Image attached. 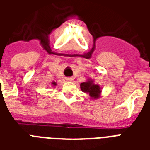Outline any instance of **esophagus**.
Returning <instances> with one entry per match:
<instances>
[{"mask_svg": "<svg viewBox=\"0 0 150 150\" xmlns=\"http://www.w3.org/2000/svg\"><path fill=\"white\" fill-rule=\"evenodd\" d=\"M66 80H67L68 82H71V81H72V79H71V78H67Z\"/></svg>", "mask_w": 150, "mask_h": 150, "instance_id": "obj_1", "label": "esophagus"}]
</instances>
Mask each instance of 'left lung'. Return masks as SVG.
I'll return each mask as SVG.
<instances>
[{
  "label": "left lung",
  "mask_w": 150,
  "mask_h": 150,
  "mask_svg": "<svg viewBox=\"0 0 150 150\" xmlns=\"http://www.w3.org/2000/svg\"><path fill=\"white\" fill-rule=\"evenodd\" d=\"M80 88L82 92L89 94L91 99L96 100L101 96L102 88L97 84L94 83V81L91 79H88L86 82H82L80 84Z\"/></svg>",
  "instance_id": "8db88e82"
}]
</instances>
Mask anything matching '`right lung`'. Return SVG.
Here are the masks:
<instances>
[{
	"instance_id": "add662e5",
	"label": "right lung",
	"mask_w": 150,
	"mask_h": 150,
	"mask_svg": "<svg viewBox=\"0 0 150 150\" xmlns=\"http://www.w3.org/2000/svg\"><path fill=\"white\" fill-rule=\"evenodd\" d=\"M56 85H57V82H51V86H55Z\"/></svg>"
}]
</instances>
